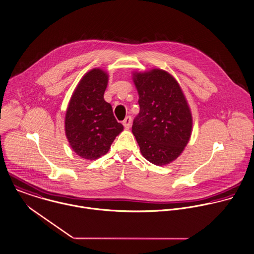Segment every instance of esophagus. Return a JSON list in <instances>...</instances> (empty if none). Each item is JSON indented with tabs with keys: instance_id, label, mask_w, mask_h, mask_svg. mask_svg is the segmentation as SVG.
<instances>
[{
	"instance_id": "1",
	"label": "esophagus",
	"mask_w": 254,
	"mask_h": 254,
	"mask_svg": "<svg viewBox=\"0 0 254 254\" xmlns=\"http://www.w3.org/2000/svg\"><path fill=\"white\" fill-rule=\"evenodd\" d=\"M123 125H124V127H125L126 128H129L130 126H131V117H129V116L127 117V118L124 120Z\"/></svg>"
}]
</instances>
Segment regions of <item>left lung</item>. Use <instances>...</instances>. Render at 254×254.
<instances>
[{"label": "left lung", "instance_id": "1", "mask_svg": "<svg viewBox=\"0 0 254 254\" xmlns=\"http://www.w3.org/2000/svg\"><path fill=\"white\" fill-rule=\"evenodd\" d=\"M132 80L140 108L132 133L146 160L167 165L181 155L192 134L193 118L187 99L177 80L165 70L135 71Z\"/></svg>", "mask_w": 254, "mask_h": 254}]
</instances>
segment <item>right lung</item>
Listing matches in <instances>:
<instances>
[{
    "label": "right lung",
    "mask_w": 254,
    "mask_h": 254,
    "mask_svg": "<svg viewBox=\"0 0 254 254\" xmlns=\"http://www.w3.org/2000/svg\"><path fill=\"white\" fill-rule=\"evenodd\" d=\"M108 82L107 71L91 69L77 84L66 110L65 135L72 150L86 160L105 155L124 130L104 100Z\"/></svg>",
    "instance_id": "1"
}]
</instances>
